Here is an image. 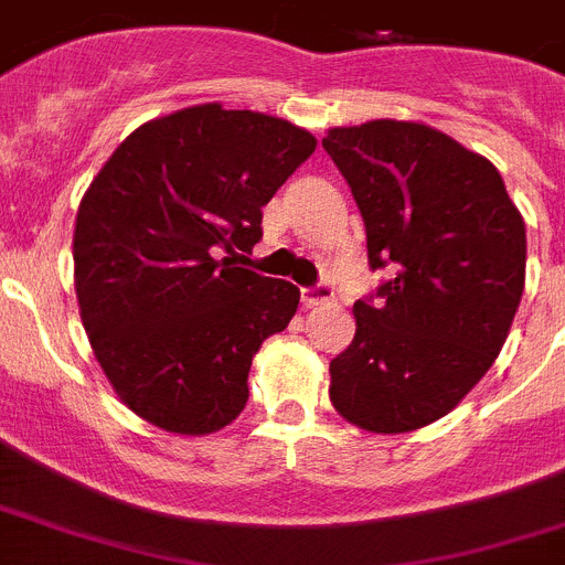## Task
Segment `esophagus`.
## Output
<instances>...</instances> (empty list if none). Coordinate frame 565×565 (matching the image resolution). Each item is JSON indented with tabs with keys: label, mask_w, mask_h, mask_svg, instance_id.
Returning <instances> with one entry per match:
<instances>
[{
	"label": "esophagus",
	"mask_w": 565,
	"mask_h": 565,
	"mask_svg": "<svg viewBox=\"0 0 565 565\" xmlns=\"http://www.w3.org/2000/svg\"><path fill=\"white\" fill-rule=\"evenodd\" d=\"M334 298V289L329 284H315V287H303L301 289V303L303 309H312L318 303H327Z\"/></svg>",
	"instance_id": "34e87169"
}]
</instances>
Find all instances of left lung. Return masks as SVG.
<instances>
[{
  "label": "left lung",
  "instance_id": "obj_1",
  "mask_svg": "<svg viewBox=\"0 0 565 565\" xmlns=\"http://www.w3.org/2000/svg\"><path fill=\"white\" fill-rule=\"evenodd\" d=\"M352 188L377 301L354 303V340L329 363V399L371 434L441 419L495 363L526 281V227L487 157L414 120L323 137Z\"/></svg>",
  "mask_w": 565,
  "mask_h": 565
}]
</instances>
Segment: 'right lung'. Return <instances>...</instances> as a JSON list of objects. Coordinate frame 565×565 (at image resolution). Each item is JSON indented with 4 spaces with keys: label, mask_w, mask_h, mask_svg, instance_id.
Here are the masks:
<instances>
[{
    "label": "right lung",
    "mask_w": 565,
    "mask_h": 565,
    "mask_svg": "<svg viewBox=\"0 0 565 565\" xmlns=\"http://www.w3.org/2000/svg\"><path fill=\"white\" fill-rule=\"evenodd\" d=\"M318 140L264 111L200 104L131 131L86 188L73 262L81 320L120 403L169 434L225 428L301 292L236 267L262 207Z\"/></svg>",
    "instance_id": "1"
}]
</instances>
